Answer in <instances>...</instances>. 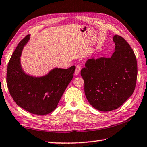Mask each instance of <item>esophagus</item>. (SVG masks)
<instances>
[{
    "label": "esophagus",
    "mask_w": 147,
    "mask_h": 147,
    "mask_svg": "<svg viewBox=\"0 0 147 147\" xmlns=\"http://www.w3.org/2000/svg\"><path fill=\"white\" fill-rule=\"evenodd\" d=\"M80 71H81V67H80V65H77L76 66L75 72H74V74H75V75H78L80 73Z\"/></svg>",
    "instance_id": "obj_1"
}]
</instances>
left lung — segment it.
I'll return each mask as SVG.
<instances>
[{
	"label": "left lung",
	"mask_w": 147,
	"mask_h": 147,
	"mask_svg": "<svg viewBox=\"0 0 147 147\" xmlns=\"http://www.w3.org/2000/svg\"><path fill=\"white\" fill-rule=\"evenodd\" d=\"M110 57L88 59L81 71L85 94L97 110L110 111L122 105L136 87L138 68L134 51L121 36H114Z\"/></svg>",
	"instance_id": "8db88e82"
}]
</instances>
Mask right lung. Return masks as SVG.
Returning a JSON list of instances; mask_svg holds the SVG:
<instances>
[{"label":"right lung","mask_w":147,"mask_h":147,"mask_svg":"<svg viewBox=\"0 0 147 147\" xmlns=\"http://www.w3.org/2000/svg\"><path fill=\"white\" fill-rule=\"evenodd\" d=\"M30 35L17 46L9 62L7 85L17 105L32 114L45 115L52 112L73 78L75 66L68 69L54 68L42 76H33L23 70L20 57Z\"/></svg>","instance_id":"add662e5"}]
</instances>
